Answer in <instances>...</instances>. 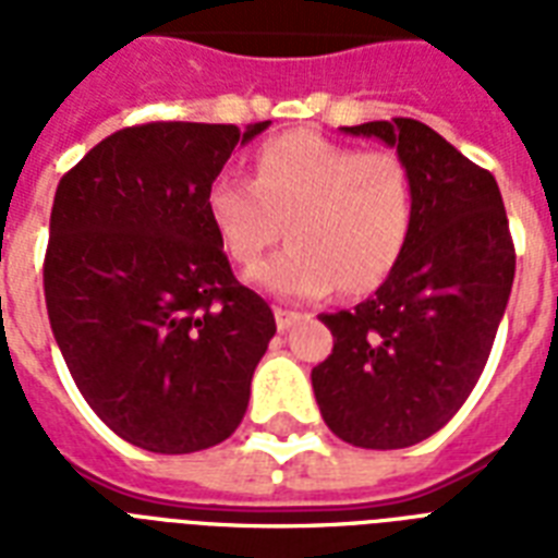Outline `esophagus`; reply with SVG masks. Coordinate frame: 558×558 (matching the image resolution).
Segmentation results:
<instances>
[{
  "label": "esophagus",
  "instance_id": "obj_1",
  "mask_svg": "<svg viewBox=\"0 0 558 558\" xmlns=\"http://www.w3.org/2000/svg\"><path fill=\"white\" fill-rule=\"evenodd\" d=\"M301 318H304V315L295 313V310H283V306H278V310H275V322H278L280 332H287L289 327H292L295 322H301Z\"/></svg>",
  "mask_w": 558,
  "mask_h": 558
}]
</instances>
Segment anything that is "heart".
I'll return each mask as SVG.
<instances>
[{
	"label": "heart",
	"instance_id": "1",
	"mask_svg": "<svg viewBox=\"0 0 558 558\" xmlns=\"http://www.w3.org/2000/svg\"><path fill=\"white\" fill-rule=\"evenodd\" d=\"M210 226L236 263H254L287 226L289 245L248 269L269 295H362L388 278L414 228L416 185L402 156L318 133H287L254 156V179L222 173L205 193Z\"/></svg>",
	"mask_w": 558,
	"mask_h": 558
}]
</instances>
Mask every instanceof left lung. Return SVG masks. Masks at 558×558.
<instances>
[{
  "label": "left lung",
  "mask_w": 558,
  "mask_h": 558,
  "mask_svg": "<svg viewBox=\"0 0 558 558\" xmlns=\"http://www.w3.org/2000/svg\"><path fill=\"white\" fill-rule=\"evenodd\" d=\"M379 138L414 173V228L356 310L324 313L332 353L313 367L324 423L362 449H405L458 414L484 373L510 301L515 248L501 191L414 118L341 126Z\"/></svg>",
  "instance_id": "8db88e82"
}]
</instances>
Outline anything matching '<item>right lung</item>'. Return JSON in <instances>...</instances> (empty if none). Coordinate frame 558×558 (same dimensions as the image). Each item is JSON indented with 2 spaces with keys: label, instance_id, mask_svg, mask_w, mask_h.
I'll list each match as a JSON object with an SVG mask.
<instances>
[{
  "label": "right lung",
  "instance_id": "right-lung-1",
  "mask_svg": "<svg viewBox=\"0 0 558 558\" xmlns=\"http://www.w3.org/2000/svg\"><path fill=\"white\" fill-rule=\"evenodd\" d=\"M266 126H126L57 185L43 263L51 332L92 411L138 449H210L248 408L278 327L234 278L205 193Z\"/></svg>",
  "mask_w": 558,
  "mask_h": 558
}]
</instances>
